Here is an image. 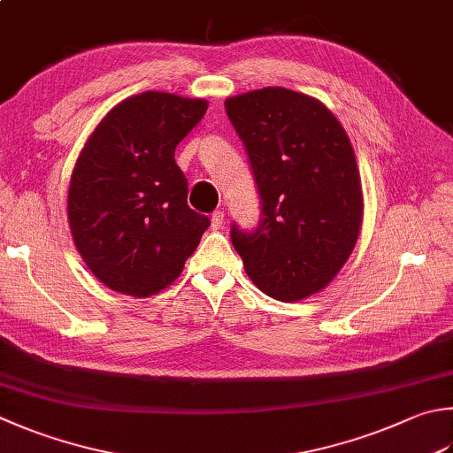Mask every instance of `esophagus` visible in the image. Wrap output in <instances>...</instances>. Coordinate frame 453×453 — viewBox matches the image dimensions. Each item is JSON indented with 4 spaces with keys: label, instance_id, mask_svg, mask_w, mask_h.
<instances>
[{
    "label": "esophagus",
    "instance_id": "1",
    "mask_svg": "<svg viewBox=\"0 0 453 453\" xmlns=\"http://www.w3.org/2000/svg\"><path fill=\"white\" fill-rule=\"evenodd\" d=\"M223 223H225V212H223V211H215V212H212V217H211V228H212V230H219L220 226H223Z\"/></svg>",
    "mask_w": 453,
    "mask_h": 453
}]
</instances>
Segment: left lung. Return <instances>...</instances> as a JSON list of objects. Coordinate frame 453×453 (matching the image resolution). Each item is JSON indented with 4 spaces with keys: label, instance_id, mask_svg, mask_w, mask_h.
<instances>
[{
    "label": "left lung",
    "instance_id": "8db88e82",
    "mask_svg": "<svg viewBox=\"0 0 453 453\" xmlns=\"http://www.w3.org/2000/svg\"><path fill=\"white\" fill-rule=\"evenodd\" d=\"M262 203L256 230L230 226L249 278L297 302L321 292L351 256L363 223L355 151L323 102L281 87L226 98Z\"/></svg>",
    "mask_w": 453,
    "mask_h": 453
}]
</instances>
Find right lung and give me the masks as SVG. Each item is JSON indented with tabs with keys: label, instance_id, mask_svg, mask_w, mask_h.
<instances>
[{
	"label": "right lung",
	"instance_id": "1",
	"mask_svg": "<svg viewBox=\"0 0 453 453\" xmlns=\"http://www.w3.org/2000/svg\"><path fill=\"white\" fill-rule=\"evenodd\" d=\"M207 100L148 90L102 118L76 159L68 225L88 270L120 294L150 297L179 278L209 217L187 204L175 148Z\"/></svg>",
	"mask_w": 453,
	"mask_h": 453
}]
</instances>
